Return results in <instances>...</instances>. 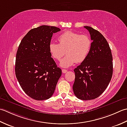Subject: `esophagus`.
Instances as JSON below:
<instances>
[{
    "label": "esophagus",
    "instance_id": "1",
    "mask_svg": "<svg viewBox=\"0 0 127 127\" xmlns=\"http://www.w3.org/2000/svg\"><path fill=\"white\" fill-rule=\"evenodd\" d=\"M67 72V69H62V72H63V73H66Z\"/></svg>",
    "mask_w": 127,
    "mask_h": 127
}]
</instances>
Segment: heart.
Here are the masks:
<instances>
[{
  "mask_svg": "<svg viewBox=\"0 0 127 127\" xmlns=\"http://www.w3.org/2000/svg\"><path fill=\"white\" fill-rule=\"evenodd\" d=\"M59 43L51 42L49 50L51 56L56 60H60L65 50L66 56L60 61V66L68 67L74 64L81 63L88 56L91 50L92 42L88 36L67 31L59 36Z\"/></svg>",
  "mask_w": 127,
  "mask_h": 127,
  "instance_id": "heart-1",
  "label": "heart"
}]
</instances>
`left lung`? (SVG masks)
<instances>
[{
  "label": "left lung",
  "mask_w": 127,
  "mask_h": 127,
  "mask_svg": "<svg viewBox=\"0 0 127 127\" xmlns=\"http://www.w3.org/2000/svg\"><path fill=\"white\" fill-rule=\"evenodd\" d=\"M88 30L93 41L88 56L74 69V95L79 99L90 100L99 97L107 88L113 73L112 56L110 46L99 31L91 27Z\"/></svg>",
  "instance_id": "obj_1"
}]
</instances>
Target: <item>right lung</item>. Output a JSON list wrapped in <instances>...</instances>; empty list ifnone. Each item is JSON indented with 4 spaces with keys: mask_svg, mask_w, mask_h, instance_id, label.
<instances>
[{
    "mask_svg": "<svg viewBox=\"0 0 127 127\" xmlns=\"http://www.w3.org/2000/svg\"><path fill=\"white\" fill-rule=\"evenodd\" d=\"M59 28L43 25L31 30L18 48L15 74L26 94L36 100L53 95L61 69L57 67L49 50L53 33Z\"/></svg>",
    "mask_w": 127,
    "mask_h": 127,
    "instance_id": "right-lung-1",
    "label": "right lung"
}]
</instances>
